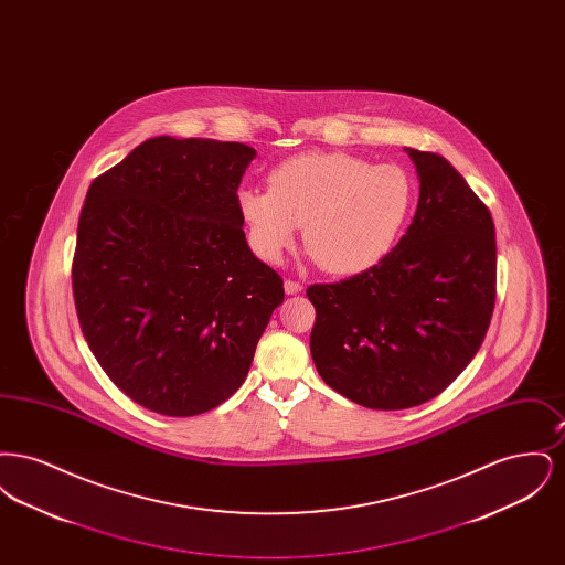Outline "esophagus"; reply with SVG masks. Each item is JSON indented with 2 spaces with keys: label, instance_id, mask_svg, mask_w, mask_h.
I'll return each mask as SVG.
<instances>
[{
  "label": "esophagus",
  "instance_id": "obj_1",
  "mask_svg": "<svg viewBox=\"0 0 565 565\" xmlns=\"http://www.w3.org/2000/svg\"><path fill=\"white\" fill-rule=\"evenodd\" d=\"M284 288H286L288 295H298V292L302 290V286H300L298 281H295V279H286V281H284Z\"/></svg>",
  "mask_w": 565,
  "mask_h": 565
}]
</instances>
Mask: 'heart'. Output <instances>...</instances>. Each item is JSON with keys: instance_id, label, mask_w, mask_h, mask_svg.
Here are the masks:
<instances>
[{"instance_id": "1", "label": "heart", "mask_w": 565, "mask_h": 565, "mask_svg": "<svg viewBox=\"0 0 565 565\" xmlns=\"http://www.w3.org/2000/svg\"><path fill=\"white\" fill-rule=\"evenodd\" d=\"M413 182L398 164L345 152H302L275 164L269 190L239 192L237 205L260 258L279 263L302 239L326 273L355 275L379 265L398 242Z\"/></svg>"}]
</instances>
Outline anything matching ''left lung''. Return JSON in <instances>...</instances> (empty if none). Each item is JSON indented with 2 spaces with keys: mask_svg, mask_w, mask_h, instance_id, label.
<instances>
[{
  "mask_svg": "<svg viewBox=\"0 0 565 565\" xmlns=\"http://www.w3.org/2000/svg\"><path fill=\"white\" fill-rule=\"evenodd\" d=\"M419 201L398 245L373 269L316 284L311 358L323 381L376 411L428 403L483 343L495 305V228L454 164L406 148Z\"/></svg>",
  "mask_w": 565,
  "mask_h": 565,
  "instance_id": "8db88e82",
  "label": "left lung"
}]
</instances>
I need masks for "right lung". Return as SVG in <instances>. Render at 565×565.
<instances>
[{
    "label": "right lung",
    "mask_w": 565,
    "mask_h": 565,
    "mask_svg": "<svg viewBox=\"0 0 565 565\" xmlns=\"http://www.w3.org/2000/svg\"><path fill=\"white\" fill-rule=\"evenodd\" d=\"M256 150L152 137L93 180L72 288L82 334L134 403L169 417L242 387L284 279L245 242L237 190Z\"/></svg>",
    "instance_id": "1"
}]
</instances>
